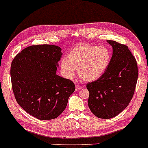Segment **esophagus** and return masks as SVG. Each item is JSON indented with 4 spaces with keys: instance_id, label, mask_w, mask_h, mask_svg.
<instances>
[{
    "instance_id": "esophagus-1",
    "label": "esophagus",
    "mask_w": 148,
    "mask_h": 148,
    "mask_svg": "<svg viewBox=\"0 0 148 148\" xmlns=\"http://www.w3.org/2000/svg\"><path fill=\"white\" fill-rule=\"evenodd\" d=\"M82 89V87L81 86H79V85H76V90H80Z\"/></svg>"
}]
</instances>
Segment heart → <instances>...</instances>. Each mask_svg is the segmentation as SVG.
<instances>
[{
	"label": "heart",
	"mask_w": 148,
	"mask_h": 148,
	"mask_svg": "<svg viewBox=\"0 0 148 148\" xmlns=\"http://www.w3.org/2000/svg\"><path fill=\"white\" fill-rule=\"evenodd\" d=\"M111 58V51L106 47L84 44L73 49L61 60V72L64 77L70 79L77 68L79 76L85 81H95L106 70Z\"/></svg>",
	"instance_id": "obj_1"
}]
</instances>
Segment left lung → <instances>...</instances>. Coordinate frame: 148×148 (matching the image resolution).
<instances>
[{
    "label": "left lung",
    "mask_w": 148,
    "mask_h": 148,
    "mask_svg": "<svg viewBox=\"0 0 148 148\" xmlns=\"http://www.w3.org/2000/svg\"><path fill=\"white\" fill-rule=\"evenodd\" d=\"M113 54L106 70L99 79L88 83V106L95 115L109 119L118 115L133 97L138 79L136 60L128 47L106 40Z\"/></svg>",
    "instance_id": "1"
}]
</instances>
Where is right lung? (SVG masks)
Wrapping results in <instances>:
<instances>
[{
	"instance_id": "obj_1",
	"label": "right lung",
	"mask_w": 148,
	"mask_h": 148,
	"mask_svg": "<svg viewBox=\"0 0 148 148\" xmlns=\"http://www.w3.org/2000/svg\"><path fill=\"white\" fill-rule=\"evenodd\" d=\"M61 50L55 45L30 46L12 62L10 76L15 99L25 111L39 120L58 117L75 90L72 81L56 74Z\"/></svg>"
}]
</instances>
